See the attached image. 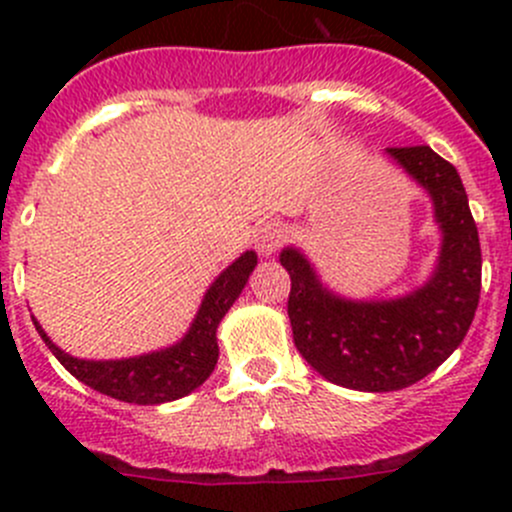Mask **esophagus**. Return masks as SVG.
I'll return each mask as SVG.
<instances>
[{
  "label": "esophagus",
  "instance_id": "34e87169",
  "mask_svg": "<svg viewBox=\"0 0 512 512\" xmlns=\"http://www.w3.org/2000/svg\"><path fill=\"white\" fill-rule=\"evenodd\" d=\"M287 240V232L277 220H262L255 227V247L262 257H272Z\"/></svg>",
  "mask_w": 512,
  "mask_h": 512
}]
</instances>
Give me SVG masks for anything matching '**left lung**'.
<instances>
[{
  "instance_id": "1",
  "label": "left lung",
  "mask_w": 512,
  "mask_h": 512,
  "mask_svg": "<svg viewBox=\"0 0 512 512\" xmlns=\"http://www.w3.org/2000/svg\"><path fill=\"white\" fill-rule=\"evenodd\" d=\"M428 190L443 245L436 272L399 299L354 302L329 292L294 247L280 262L292 289L294 347L327 381L356 391H399L443 364L466 337L480 297L478 227L461 175L428 146L386 148Z\"/></svg>"
}]
</instances>
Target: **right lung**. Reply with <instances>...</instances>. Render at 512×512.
Here are the masks:
<instances>
[{
  "label": "right lung",
  "mask_w": 512,
  "mask_h": 512,
  "mask_svg": "<svg viewBox=\"0 0 512 512\" xmlns=\"http://www.w3.org/2000/svg\"><path fill=\"white\" fill-rule=\"evenodd\" d=\"M257 255L247 250L237 257L230 267L210 285L203 304L190 324L188 334L178 344L160 352L133 356V359L116 361H89L61 352L44 334L39 322H34L36 332L51 349V354L61 361L71 376L84 381L94 391L126 401V404L156 406L165 401H175L198 389L218 364V324L232 307L240 292L247 285V277L255 270Z\"/></svg>",
  "instance_id": "1"
}]
</instances>
